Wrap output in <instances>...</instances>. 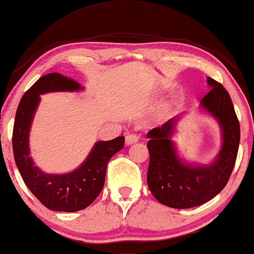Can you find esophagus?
Listing matches in <instances>:
<instances>
[{
	"instance_id": "1",
	"label": "esophagus",
	"mask_w": 254,
	"mask_h": 254,
	"mask_svg": "<svg viewBox=\"0 0 254 254\" xmlns=\"http://www.w3.org/2000/svg\"><path fill=\"white\" fill-rule=\"evenodd\" d=\"M138 141V135L134 134V133H131V134H127L126 137V143L127 146L130 145H133Z\"/></svg>"
}]
</instances>
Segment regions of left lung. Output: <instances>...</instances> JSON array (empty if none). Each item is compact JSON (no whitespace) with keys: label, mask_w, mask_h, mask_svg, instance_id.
Wrapping results in <instances>:
<instances>
[{"label":"left lung","mask_w":254,"mask_h":254,"mask_svg":"<svg viewBox=\"0 0 254 254\" xmlns=\"http://www.w3.org/2000/svg\"><path fill=\"white\" fill-rule=\"evenodd\" d=\"M210 91L200 100L199 111L217 121L221 131V147L207 164L186 161L173 140L181 115L147 133L149 166L148 188L158 202L173 209L202 205L215 197L228 183L240 146V122L229 93L220 83L206 78Z\"/></svg>","instance_id":"left-lung-1"}]
</instances>
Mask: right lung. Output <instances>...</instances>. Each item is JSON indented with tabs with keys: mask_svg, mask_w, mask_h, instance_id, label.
<instances>
[{
	"mask_svg": "<svg viewBox=\"0 0 254 254\" xmlns=\"http://www.w3.org/2000/svg\"><path fill=\"white\" fill-rule=\"evenodd\" d=\"M84 89L73 78L50 73L34 83L19 103L12 146L16 165L32 194L52 211L75 212L88 207L103 190L108 162L123 149L124 137L97 141L83 163L67 173H47L30 156L29 132L42 94L78 92Z\"/></svg>",
	"mask_w": 254,
	"mask_h": 254,
	"instance_id": "right-lung-1",
	"label": "right lung"
}]
</instances>
